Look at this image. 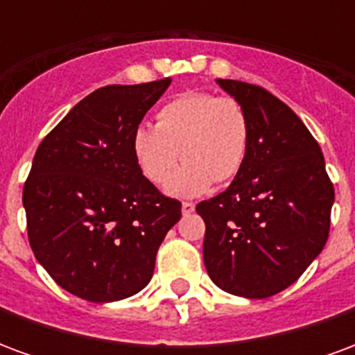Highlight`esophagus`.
<instances>
[{
	"label": "esophagus",
	"instance_id": "34e87169",
	"mask_svg": "<svg viewBox=\"0 0 355 355\" xmlns=\"http://www.w3.org/2000/svg\"><path fill=\"white\" fill-rule=\"evenodd\" d=\"M193 209H196V205L192 201H182V215H190V213H193Z\"/></svg>",
	"mask_w": 355,
	"mask_h": 355
}]
</instances>
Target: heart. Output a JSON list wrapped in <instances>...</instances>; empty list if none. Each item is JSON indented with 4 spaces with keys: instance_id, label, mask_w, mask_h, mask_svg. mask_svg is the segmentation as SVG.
<instances>
[{
    "instance_id": "b5f03b06",
    "label": "heart",
    "mask_w": 355,
    "mask_h": 355,
    "mask_svg": "<svg viewBox=\"0 0 355 355\" xmlns=\"http://www.w3.org/2000/svg\"><path fill=\"white\" fill-rule=\"evenodd\" d=\"M251 144V119L243 104L230 96L190 91L165 102L155 127L132 132V155L140 173L155 186L169 182V193L192 198L213 182L226 184L243 169Z\"/></svg>"
}]
</instances>
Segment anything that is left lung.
Segmentation results:
<instances>
[{"instance_id":"left-lung-1","label":"left lung","mask_w":355,"mask_h":355,"mask_svg":"<svg viewBox=\"0 0 355 355\" xmlns=\"http://www.w3.org/2000/svg\"><path fill=\"white\" fill-rule=\"evenodd\" d=\"M216 83L247 110L251 144L232 184L196 207L205 223L203 262L226 293L268 298L323 251L335 188L320 144L287 104L259 85Z\"/></svg>"}]
</instances>
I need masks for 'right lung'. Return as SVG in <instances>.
Instances as JSON below:
<instances>
[{
    "label": "right lung",
    "instance_id": "obj_1",
    "mask_svg": "<svg viewBox=\"0 0 355 355\" xmlns=\"http://www.w3.org/2000/svg\"><path fill=\"white\" fill-rule=\"evenodd\" d=\"M169 78L106 85L78 102L42 140L22 192L28 239L55 282L89 302L132 297L180 220L132 155V132Z\"/></svg>",
    "mask_w": 355,
    "mask_h": 355
}]
</instances>
